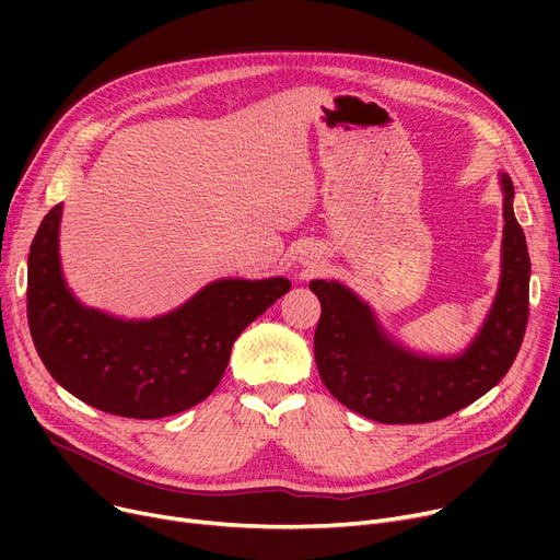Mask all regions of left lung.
I'll list each match as a JSON object with an SVG mask.
<instances>
[{"instance_id":"left-lung-1","label":"left lung","mask_w":560,"mask_h":560,"mask_svg":"<svg viewBox=\"0 0 560 560\" xmlns=\"http://www.w3.org/2000/svg\"><path fill=\"white\" fill-rule=\"evenodd\" d=\"M502 281L486 325L458 359L408 354L378 329L370 308L336 281H311L322 304L315 365L322 384L347 408L381 424L443 420L494 388L511 370L528 319V260L504 174Z\"/></svg>"}]
</instances>
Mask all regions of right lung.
Masks as SVG:
<instances>
[{
  "label": "right lung",
  "mask_w": 560,
  "mask_h": 560,
  "mask_svg": "<svg viewBox=\"0 0 560 560\" xmlns=\"http://www.w3.org/2000/svg\"><path fill=\"white\" fill-rule=\"evenodd\" d=\"M61 203L45 215L28 252L26 317L49 374L104 413L159 420L209 397L247 325L290 290L283 277L206 285L179 311L125 322L81 306L58 265Z\"/></svg>",
  "instance_id": "obj_1"
}]
</instances>
